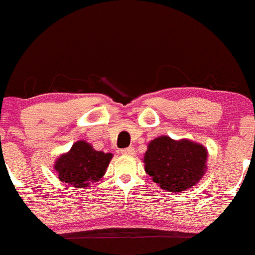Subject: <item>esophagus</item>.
<instances>
[{
    "label": "esophagus",
    "instance_id": "34e87169",
    "mask_svg": "<svg viewBox=\"0 0 255 255\" xmlns=\"http://www.w3.org/2000/svg\"><path fill=\"white\" fill-rule=\"evenodd\" d=\"M122 154H124V156H133L135 149H133V147H128V148L122 149Z\"/></svg>",
    "mask_w": 255,
    "mask_h": 255
}]
</instances>
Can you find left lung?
<instances>
[{
  "label": "left lung",
  "mask_w": 255,
  "mask_h": 255,
  "mask_svg": "<svg viewBox=\"0 0 255 255\" xmlns=\"http://www.w3.org/2000/svg\"><path fill=\"white\" fill-rule=\"evenodd\" d=\"M145 172L163 190H186L200 182L207 169V148L188 138L162 135L147 145Z\"/></svg>",
  "instance_id": "left-lung-1"
}]
</instances>
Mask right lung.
Segmentation results:
<instances>
[{
    "instance_id": "right-lung-1",
    "label": "right lung",
    "mask_w": 255,
    "mask_h": 255,
    "mask_svg": "<svg viewBox=\"0 0 255 255\" xmlns=\"http://www.w3.org/2000/svg\"><path fill=\"white\" fill-rule=\"evenodd\" d=\"M113 153L97 151L85 140L75 142L69 152L56 158L54 169L59 174L60 182L72 188H88L106 174Z\"/></svg>"
}]
</instances>
